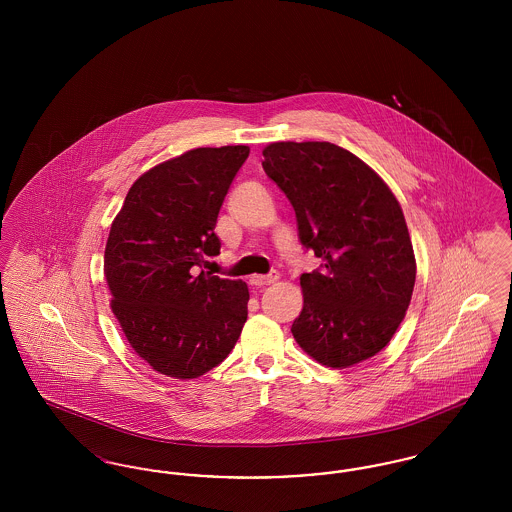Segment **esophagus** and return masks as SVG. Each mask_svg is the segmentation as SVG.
I'll use <instances>...</instances> for the list:
<instances>
[{
	"label": "esophagus",
	"instance_id": "esophagus-1",
	"mask_svg": "<svg viewBox=\"0 0 512 512\" xmlns=\"http://www.w3.org/2000/svg\"><path fill=\"white\" fill-rule=\"evenodd\" d=\"M276 280H278V276H276V274H270V276H261V274H253V276L249 278L251 286H257V288H265V286H270V284H274Z\"/></svg>",
	"mask_w": 512,
	"mask_h": 512
}]
</instances>
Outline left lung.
I'll use <instances>...</instances> for the list:
<instances>
[{"label":"left lung","instance_id":"obj_1","mask_svg":"<svg viewBox=\"0 0 512 512\" xmlns=\"http://www.w3.org/2000/svg\"><path fill=\"white\" fill-rule=\"evenodd\" d=\"M263 169L292 203L299 240L320 267L301 274L299 347L332 368L390 343L413 297L416 261L403 209L365 161L330 142H274Z\"/></svg>","mask_w":512,"mask_h":512}]
</instances>
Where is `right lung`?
<instances>
[{"label":"right lung","instance_id":"add662e5","mask_svg":"<svg viewBox=\"0 0 512 512\" xmlns=\"http://www.w3.org/2000/svg\"><path fill=\"white\" fill-rule=\"evenodd\" d=\"M247 146L195 147L144 172L111 224L103 270L111 311L138 357L190 380L220 365L247 320L242 280L199 272L219 255L224 195Z\"/></svg>","mask_w":512,"mask_h":512}]
</instances>
